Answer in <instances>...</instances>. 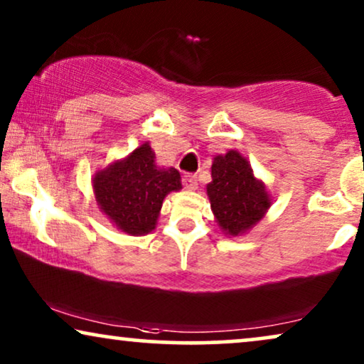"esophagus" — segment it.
I'll return each mask as SVG.
<instances>
[{"instance_id": "1", "label": "esophagus", "mask_w": 364, "mask_h": 364, "mask_svg": "<svg viewBox=\"0 0 364 364\" xmlns=\"http://www.w3.org/2000/svg\"><path fill=\"white\" fill-rule=\"evenodd\" d=\"M183 186H186V188H188V191H197V176H193V173H186L183 176Z\"/></svg>"}]
</instances>
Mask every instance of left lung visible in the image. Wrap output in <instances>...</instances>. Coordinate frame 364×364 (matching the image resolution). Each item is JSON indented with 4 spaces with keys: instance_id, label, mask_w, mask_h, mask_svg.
Segmentation results:
<instances>
[{
    "instance_id": "1",
    "label": "left lung",
    "mask_w": 364,
    "mask_h": 364,
    "mask_svg": "<svg viewBox=\"0 0 364 364\" xmlns=\"http://www.w3.org/2000/svg\"><path fill=\"white\" fill-rule=\"evenodd\" d=\"M207 196L218 227L232 237L255 227L272 205L265 183L255 178L250 164L237 151L213 157Z\"/></svg>"
}]
</instances>
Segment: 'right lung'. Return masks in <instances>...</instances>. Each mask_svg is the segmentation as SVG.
Segmentation results:
<instances>
[{
    "instance_id": "right-lung-1",
    "label": "right lung",
    "mask_w": 364,
    "mask_h": 364,
    "mask_svg": "<svg viewBox=\"0 0 364 364\" xmlns=\"http://www.w3.org/2000/svg\"><path fill=\"white\" fill-rule=\"evenodd\" d=\"M97 205L119 230L146 235L156 228L167 193L182 188L177 168H162L149 142L122 161L112 162L92 178Z\"/></svg>"
}]
</instances>
